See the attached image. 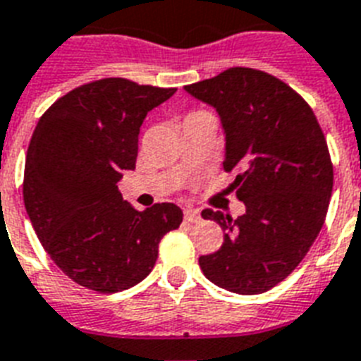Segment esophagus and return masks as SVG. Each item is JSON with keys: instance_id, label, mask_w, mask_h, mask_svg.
Returning <instances> with one entry per match:
<instances>
[{"instance_id": "esophagus-1", "label": "esophagus", "mask_w": 361, "mask_h": 361, "mask_svg": "<svg viewBox=\"0 0 361 361\" xmlns=\"http://www.w3.org/2000/svg\"><path fill=\"white\" fill-rule=\"evenodd\" d=\"M200 211H195V209H186L184 211V220L190 222V224H195V222H200Z\"/></svg>"}]
</instances>
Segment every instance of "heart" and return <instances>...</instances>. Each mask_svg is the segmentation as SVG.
<instances>
[{"label":"heart","mask_w":361,"mask_h":361,"mask_svg":"<svg viewBox=\"0 0 361 361\" xmlns=\"http://www.w3.org/2000/svg\"><path fill=\"white\" fill-rule=\"evenodd\" d=\"M192 114H197V113H192Z\"/></svg>","instance_id":"b5f03b06"}]
</instances>
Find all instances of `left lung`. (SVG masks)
Segmentation results:
<instances>
[{
    "mask_svg": "<svg viewBox=\"0 0 361 361\" xmlns=\"http://www.w3.org/2000/svg\"><path fill=\"white\" fill-rule=\"evenodd\" d=\"M186 92L219 111L224 169L237 173L231 188L247 207L235 220L212 209L201 212L226 233L200 267L230 292L264 294L301 264L322 230L334 190L326 137L309 103L259 69L230 67Z\"/></svg>",
    "mask_w": 361,
    "mask_h": 361,
    "instance_id": "1",
    "label": "left lung"
}]
</instances>
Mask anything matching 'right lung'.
I'll return each instance as SVG.
<instances>
[{
    "label": "right lung",
    "mask_w": 361,
    "mask_h": 361,
    "mask_svg": "<svg viewBox=\"0 0 361 361\" xmlns=\"http://www.w3.org/2000/svg\"><path fill=\"white\" fill-rule=\"evenodd\" d=\"M175 88L122 77L86 82L39 118L24 167V205L54 264L80 286L114 294L149 275L158 245L183 211L156 203L137 211L116 183L135 169L137 137L149 111Z\"/></svg>",
    "instance_id": "right-lung-1"
}]
</instances>
